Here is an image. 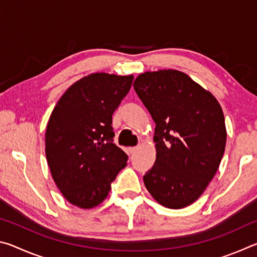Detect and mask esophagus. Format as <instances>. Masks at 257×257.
Returning a JSON list of instances; mask_svg holds the SVG:
<instances>
[{
  "mask_svg": "<svg viewBox=\"0 0 257 257\" xmlns=\"http://www.w3.org/2000/svg\"><path fill=\"white\" fill-rule=\"evenodd\" d=\"M136 151H137V147H129V149H128V154L129 155H133Z\"/></svg>",
  "mask_w": 257,
  "mask_h": 257,
  "instance_id": "obj_1",
  "label": "esophagus"
}]
</instances>
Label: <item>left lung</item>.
<instances>
[{"label": "left lung", "instance_id": "1", "mask_svg": "<svg viewBox=\"0 0 257 257\" xmlns=\"http://www.w3.org/2000/svg\"><path fill=\"white\" fill-rule=\"evenodd\" d=\"M134 89L155 122L156 160L144 176L147 190L168 208L193 204L215 176L227 130L217 99L178 70L146 71Z\"/></svg>", "mask_w": 257, "mask_h": 257}]
</instances>
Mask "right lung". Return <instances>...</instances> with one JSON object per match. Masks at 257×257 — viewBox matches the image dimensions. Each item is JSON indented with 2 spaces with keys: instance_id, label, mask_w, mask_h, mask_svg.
<instances>
[{
  "instance_id": "1",
  "label": "right lung",
  "mask_w": 257,
  "mask_h": 257,
  "mask_svg": "<svg viewBox=\"0 0 257 257\" xmlns=\"http://www.w3.org/2000/svg\"><path fill=\"white\" fill-rule=\"evenodd\" d=\"M134 76L96 72L66 90L52 111L45 134L51 175L72 205L93 208L107 197L128 156L113 143L112 114Z\"/></svg>"
}]
</instances>
